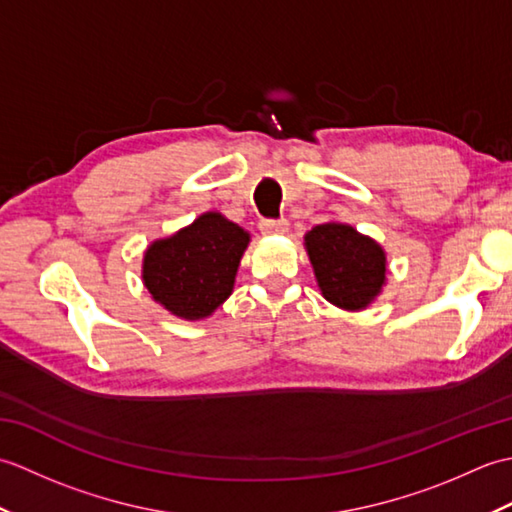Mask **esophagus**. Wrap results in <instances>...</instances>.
<instances>
[{"label":"esophagus","instance_id":"34e87169","mask_svg":"<svg viewBox=\"0 0 512 512\" xmlns=\"http://www.w3.org/2000/svg\"><path fill=\"white\" fill-rule=\"evenodd\" d=\"M259 231H262L264 235H281L288 231V222L286 220H270V217H266V220H259Z\"/></svg>","mask_w":512,"mask_h":512}]
</instances>
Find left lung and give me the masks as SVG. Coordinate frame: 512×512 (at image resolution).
<instances>
[{"label":"left lung","mask_w":512,"mask_h":512,"mask_svg":"<svg viewBox=\"0 0 512 512\" xmlns=\"http://www.w3.org/2000/svg\"><path fill=\"white\" fill-rule=\"evenodd\" d=\"M306 248L323 297L345 310H361L385 284V253L374 239L347 224H321Z\"/></svg>","instance_id":"obj_1"}]
</instances>
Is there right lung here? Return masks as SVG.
<instances>
[{"mask_svg": "<svg viewBox=\"0 0 512 512\" xmlns=\"http://www.w3.org/2000/svg\"><path fill=\"white\" fill-rule=\"evenodd\" d=\"M248 233L220 213H204L191 226L149 246L145 286L160 306L182 319H204L231 295Z\"/></svg>", "mask_w": 512, "mask_h": 512, "instance_id": "1", "label": "right lung"}]
</instances>
